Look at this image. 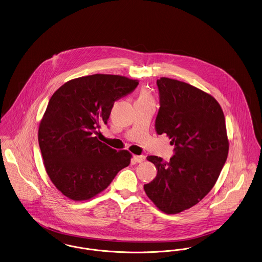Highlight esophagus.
Returning a JSON list of instances; mask_svg holds the SVG:
<instances>
[{
    "instance_id": "esophagus-1",
    "label": "esophagus",
    "mask_w": 262,
    "mask_h": 262,
    "mask_svg": "<svg viewBox=\"0 0 262 262\" xmlns=\"http://www.w3.org/2000/svg\"><path fill=\"white\" fill-rule=\"evenodd\" d=\"M133 159L138 163H141V162H143L144 160H146V157L145 156H134Z\"/></svg>"
}]
</instances>
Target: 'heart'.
I'll list each match as a JSON object with an SVG mask.
<instances>
[{
  "label": "heart",
  "instance_id": "heart-1",
  "mask_svg": "<svg viewBox=\"0 0 262 262\" xmlns=\"http://www.w3.org/2000/svg\"><path fill=\"white\" fill-rule=\"evenodd\" d=\"M137 101H150V97H149L148 92L146 90H142Z\"/></svg>",
  "mask_w": 262,
  "mask_h": 262
}]
</instances>
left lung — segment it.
<instances>
[{
    "label": "left lung",
    "instance_id": "1",
    "mask_svg": "<svg viewBox=\"0 0 262 262\" xmlns=\"http://www.w3.org/2000/svg\"><path fill=\"white\" fill-rule=\"evenodd\" d=\"M160 111L156 131L174 145L169 162L148 156L157 177L144 186L148 199L167 214L200 203L215 185L229 150L225 117L216 100L182 81H157Z\"/></svg>",
    "mask_w": 262,
    "mask_h": 262
}]
</instances>
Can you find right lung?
Here are the masks:
<instances>
[{"label": "right lung", "instance_id": "add662e5", "mask_svg": "<svg viewBox=\"0 0 262 262\" xmlns=\"http://www.w3.org/2000/svg\"><path fill=\"white\" fill-rule=\"evenodd\" d=\"M138 80L94 74L64 83L50 99L38 141L47 174L66 196L90 200L130 164L131 154L99 141L115 101L134 91Z\"/></svg>", "mask_w": 262, "mask_h": 262}]
</instances>
